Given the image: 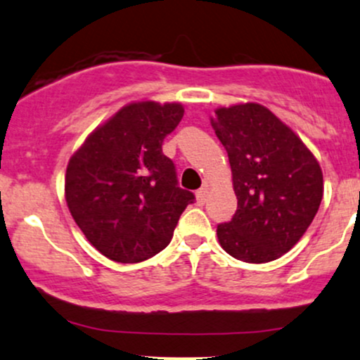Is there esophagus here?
Listing matches in <instances>:
<instances>
[{"mask_svg": "<svg viewBox=\"0 0 360 360\" xmlns=\"http://www.w3.org/2000/svg\"><path fill=\"white\" fill-rule=\"evenodd\" d=\"M206 198H208V188H206V186H203V188H200L196 191V201L200 205H203L205 201H206Z\"/></svg>", "mask_w": 360, "mask_h": 360, "instance_id": "34e87169", "label": "esophagus"}]
</instances>
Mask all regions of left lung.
Instances as JSON below:
<instances>
[{"instance_id": "1", "label": "left lung", "mask_w": 360, "mask_h": 360, "mask_svg": "<svg viewBox=\"0 0 360 360\" xmlns=\"http://www.w3.org/2000/svg\"><path fill=\"white\" fill-rule=\"evenodd\" d=\"M212 125L229 154L237 194V212L217 226L218 240L243 262L281 257L320 208V164L291 128L257 103L218 108Z\"/></svg>"}]
</instances>
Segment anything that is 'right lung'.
Returning <instances> with one entry per match:
<instances>
[{
	"instance_id": "right-lung-1",
	"label": "right lung",
	"mask_w": 360,
	"mask_h": 360,
	"mask_svg": "<svg viewBox=\"0 0 360 360\" xmlns=\"http://www.w3.org/2000/svg\"><path fill=\"white\" fill-rule=\"evenodd\" d=\"M184 110L131 103L96 128L69 160L65 201L86 238L115 262L154 257L171 242L194 194L179 188L164 139Z\"/></svg>"
}]
</instances>
